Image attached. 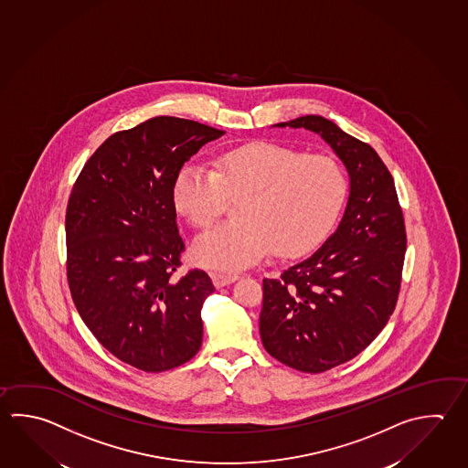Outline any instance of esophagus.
<instances>
[{"instance_id": "34e87169", "label": "esophagus", "mask_w": 468, "mask_h": 468, "mask_svg": "<svg viewBox=\"0 0 468 468\" xmlns=\"http://www.w3.org/2000/svg\"><path fill=\"white\" fill-rule=\"evenodd\" d=\"M213 284L217 286V288H221V286H227L229 282H235L239 280V274H229V273H213Z\"/></svg>"}]
</instances>
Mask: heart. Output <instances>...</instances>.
<instances>
[{"label":"heart","mask_w":468,"mask_h":468,"mask_svg":"<svg viewBox=\"0 0 468 468\" xmlns=\"http://www.w3.org/2000/svg\"><path fill=\"white\" fill-rule=\"evenodd\" d=\"M347 195L345 168L321 154H304L273 142L227 150L213 168L186 164L172 198L176 212L198 229L212 225L239 200V221L203 231L192 255L198 265L237 271L274 251L300 256L335 227Z\"/></svg>","instance_id":"heart-1"}]
</instances>
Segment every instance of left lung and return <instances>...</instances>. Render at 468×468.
I'll return each instance as SVG.
<instances>
[{"mask_svg": "<svg viewBox=\"0 0 468 468\" xmlns=\"http://www.w3.org/2000/svg\"><path fill=\"white\" fill-rule=\"evenodd\" d=\"M276 125L319 133L351 178L335 233L280 278L263 280L266 351L288 367L318 374L351 361L388 324L400 292L406 225L394 178L369 144L321 115Z\"/></svg>", "mask_w": 468, "mask_h": 468, "instance_id": "8db88e82", "label": "left lung"}]
</instances>
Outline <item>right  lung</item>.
<instances>
[{
	"label": "right lung",
	"instance_id": "add662e5",
	"mask_svg": "<svg viewBox=\"0 0 468 468\" xmlns=\"http://www.w3.org/2000/svg\"><path fill=\"white\" fill-rule=\"evenodd\" d=\"M210 125L159 115L104 141L80 170L66 210V271L90 333L117 359L145 372L190 361L202 346L203 270L174 276L186 243L172 186Z\"/></svg>",
	"mask_w": 468,
	"mask_h": 468
}]
</instances>
